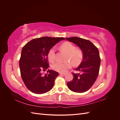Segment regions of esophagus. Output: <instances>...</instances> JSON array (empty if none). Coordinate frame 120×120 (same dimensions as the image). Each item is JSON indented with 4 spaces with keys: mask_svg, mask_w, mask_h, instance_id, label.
Masks as SVG:
<instances>
[{
    "mask_svg": "<svg viewBox=\"0 0 120 120\" xmlns=\"http://www.w3.org/2000/svg\"><path fill=\"white\" fill-rule=\"evenodd\" d=\"M60 75H66V74L62 73V72H60Z\"/></svg>",
    "mask_w": 120,
    "mask_h": 120,
    "instance_id": "34e87169",
    "label": "esophagus"
}]
</instances>
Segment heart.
Segmentation results:
<instances>
[{
    "label": "heart",
    "instance_id": "heart-1",
    "mask_svg": "<svg viewBox=\"0 0 120 120\" xmlns=\"http://www.w3.org/2000/svg\"><path fill=\"white\" fill-rule=\"evenodd\" d=\"M60 49L66 52L68 56L65 63L56 62L53 64L52 68L54 71L60 72H66L71 68L73 64L75 66H79L82 62L83 59V53L81 49H76V47L70 42H65L60 46ZM48 57L50 62H53L56 60V48L52 47L48 53Z\"/></svg>",
    "mask_w": 120,
    "mask_h": 120
}]
</instances>
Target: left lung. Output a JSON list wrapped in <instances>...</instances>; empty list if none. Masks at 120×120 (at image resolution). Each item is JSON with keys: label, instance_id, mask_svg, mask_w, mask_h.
Masks as SVG:
<instances>
[{"label": "left lung", "instance_id": "left-lung-1", "mask_svg": "<svg viewBox=\"0 0 120 120\" xmlns=\"http://www.w3.org/2000/svg\"><path fill=\"white\" fill-rule=\"evenodd\" d=\"M66 39L77 45L83 53L82 62L75 70L79 73H72L73 79L67 83V86L74 92L84 93L91 88L99 75L101 64L99 50L89 40L78 37Z\"/></svg>", "mask_w": 120, "mask_h": 120}]
</instances>
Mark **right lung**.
<instances>
[{
	"mask_svg": "<svg viewBox=\"0 0 120 120\" xmlns=\"http://www.w3.org/2000/svg\"><path fill=\"white\" fill-rule=\"evenodd\" d=\"M64 38L42 37L32 39L22 49L19 60L21 77L26 88L36 94L48 92L54 86L57 72L48 70L45 75L42 71L49 67L48 53L49 50Z\"/></svg>",
	"mask_w": 120,
	"mask_h": 120,
	"instance_id": "add662e5",
	"label": "right lung"
}]
</instances>
